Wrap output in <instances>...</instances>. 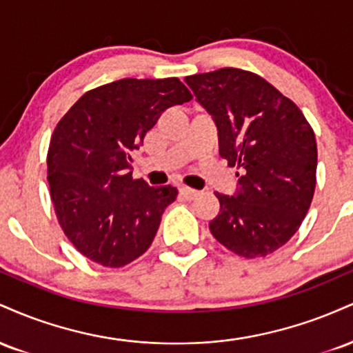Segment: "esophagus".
<instances>
[{
    "instance_id": "obj_1",
    "label": "esophagus",
    "mask_w": 353,
    "mask_h": 353,
    "mask_svg": "<svg viewBox=\"0 0 353 353\" xmlns=\"http://www.w3.org/2000/svg\"><path fill=\"white\" fill-rule=\"evenodd\" d=\"M179 192H181V196H184L185 199L188 201H192V199H196L197 196H199V190H196V189H190V188H188V185H182V188L179 189Z\"/></svg>"
}]
</instances>
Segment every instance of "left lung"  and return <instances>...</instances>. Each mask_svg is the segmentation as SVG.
Wrapping results in <instances>:
<instances>
[{
    "label": "left lung",
    "instance_id": "obj_1",
    "mask_svg": "<svg viewBox=\"0 0 353 353\" xmlns=\"http://www.w3.org/2000/svg\"><path fill=\"white\" fill-rule=\"evenodd\" d=\"M212 116L219 154L237 168L234 196L216 192L212 236L234 254L265 257L301 228L317 172L314 129L294 101L264 78L237 68L185 78Z\"/></svg>",
    "mask_w": 353,
    "mask_h": 353
}]
</instances>
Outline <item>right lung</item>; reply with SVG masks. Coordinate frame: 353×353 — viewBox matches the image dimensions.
Returning a JSON list of instances; mask_svg holds the SVG:
<instances>
[{
    "label": "right lung",
    "mask_w": 353,
    "mask_h": 353,
    "mask_svg": "<svg viewBox=\"0 0 353 353\" xmlns=\"http://www.w3.org/2000/svg\"><path fill=\"white\" fill-rule=\"evenodd\" d=\"M190 99L177 78H125L88 91L56 125L51 201L61 229L89 261L116 269L152 244L177 189L132 179V152L165 109Z\"/></svg>",
    "instance_id": "right-lung-1"
}]
</instances>
